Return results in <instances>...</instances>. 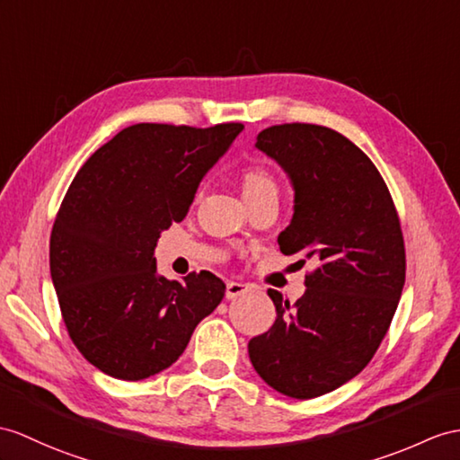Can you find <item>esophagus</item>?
<instances>
[{"mask_svg": "<svg viewBox=\"0 0 460 460\" xmlns=\"http://www.w3.org/2000/svg\"><path fill=\"white\" fill-rule=\"evenodd\" d=\"M252 287L245 285V283H238V281H228L226 283V298L232 300V298H238V296H243L245 293H250Z\"/></svg>", "mask_w": 460, "mask_h": 460, "instance_id": "1", "label": "esophagus"}]
</instances>
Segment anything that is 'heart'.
I'll use <instances>...</instances> for the list:
<instances>
[{
    "label": "heart",
    "mask_w": 460,
    "mask_h": 460,
    "mask_svg": "<svg viewBox=\"0 0 460 460\" xmlns=\"http://www.w3.org/2000/svg\"><path fill=\"white\" fill-rule=\"evenodd\" d=\"M242 189H243V197L245 200L253 199L257 195H263L269 191H277L273 177L269 175V172H265L263 167H248L242 173Z\"/></svg>",
    "instance_id": "1"
}]
</instances>
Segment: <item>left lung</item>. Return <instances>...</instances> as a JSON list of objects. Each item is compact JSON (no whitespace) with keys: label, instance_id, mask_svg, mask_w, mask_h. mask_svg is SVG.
Here are the masks:
<instances>
[{"label":"left lung","instance_id":"obj_1","mask_svg":"<svg viewBox=\"0 0 460 460\" xmlns=\"http://www.w3.org/2000/svg\"><path fill=\"white\" fill-rule=\"evenodd\" d=\"M255 148L295 189L279 248L316 269L295 305L267 290L277 320L250 340V359L281 394L316 398L359 375L376 353L406 281L404 238L385 179L343 134L293 122L261 130Z\"/></svg>","mask_w":460,"mask_h":460}]
</instances>
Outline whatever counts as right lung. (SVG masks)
Masks as SVG:
<instances>
[{
    "mask_svg": "<svg viewBox=\"0 0 460 460\" xmlns=\"http://www.w3.org/2000/svg\"><path fill=\"white\" fill-rule=\"evenodd\" d=\"M243 125L140 122L89 158L50 234V277L74 345L101 373L142 380L173 365L224 298L208 271L158 275L160 234L181 222L199 183Z\"/></svg>",
    "mask_w": 460,
    "mask_h": 460,
    "instance_id": "right-lung-1",
    "label": "right lung"
}]
</instances>
